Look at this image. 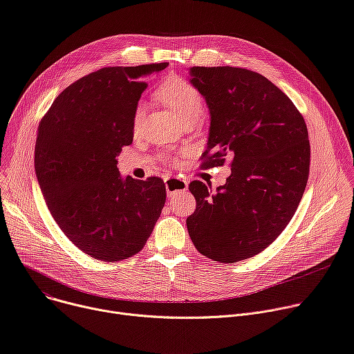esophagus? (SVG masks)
I'll return each instance as SVG.
<instances>
[{
  "mask_svg": "<svg viewBox=\"0 0 354 354\" xmlns=\"http://www.w3.org/2000/svg\"><path fill=\"white\" fill-rule=\"evenodd\" d=\"M165 186H167V194L169 196H174L187 189V182L180 178H168L165 179Z\"/></svg>",
  "mask_w": 354,
  "mask_h": 354,
  "instance_id": "obj_1",
  "label": "esophagus"
}]
</instances>
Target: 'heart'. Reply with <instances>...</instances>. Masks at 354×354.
<instances>
[{
	"label": "heart",
	"instance_id": "b5f03b06",
	"mask_svg": "<svg viewBox=\"0 0 354 354\" xmlns=\"http://www.w3.org/2000/svg\"><path fill=\"white\" fill-rule=\"evenodd\" d=\"M156 97L162 102L172 113L179 118V121L196 120L202 113V95L196 87L187 80L174 76L167 79L156 91ZM144 115V107L138 106L134 111L133 125L138 128Z\"/></svg>",
	"mask_w": 354,
	"mask_h": 354
}]
</instances>
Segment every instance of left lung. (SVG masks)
Returning <instances> with one entry per match:
<instances>
[{
	"label": "left lung",
	"instance_id": "left-lung-1",
	"mask_svg": "<svg viewBox=\"0 0 354 354\" xmlns=\"http://www.w3.org/2000/svg\"><path fill=\"white\" fill-rule=\"evenodd\" d=\"M189 75L210 114L203 168L232 158V175L214 195L203 182L189 185L196 210L186 226L201 254L232 264L267 248L295 214L309 175L308 128L260 73L195 66Z\"/></svg>",
	"mask_w": 354,
	"mask_h": 354
}]
</instances>
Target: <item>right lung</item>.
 <instances>
[{
  "label": "right lung",
  "instance_id": "right-lung-1",
  "mask_svg": "<svg viewBox=\"0 0 354 354\" xmlns=\"http://www.w3.org/2000/svg\"><path fill=\"white\" fill-rule=\"evenodd\" d=\"M167 66L93 72L63 90L38 127L35 172L48 209L94 260L121 261L141 251L165 205L164 180L122 178L115 158L133 142L145 79Z\"/></svg>",
  "mask_w": 354,
  "mask_h": 354
}]
</instances>
